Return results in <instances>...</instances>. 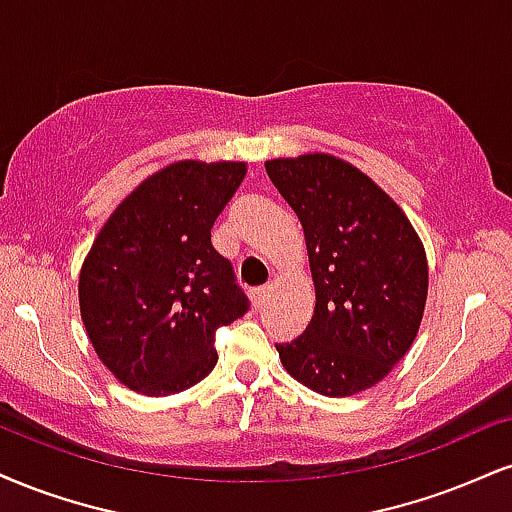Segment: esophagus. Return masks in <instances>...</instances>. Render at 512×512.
I'll return each mask as SVG.
<instances>
[{
    "instance_id": "34e87169",
    "label": "esophagus",
    "mask_w": 512,
    "mask_h": 512,
    "mask_svg": "<svg viewBox=\"0 0 512 512\" xmlns=\"http://www.w3.org/2000/svg\"><path fill=\"white\" fill-rule=\"evenodd\" d=\"M269 291H272V288H269V286H260V288H255V293H252V298H255V305H257V307H262L264 303H267Z\"/></svg>"
}]
</instances>
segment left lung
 I'll return each instance as SVG.
<instances>
[{
	"label": "left lung",
	"instance_id": "left-lung-1",
	"mask_svg": "<svg viewBox=\"0 0 512 512\" xmlns=\"http://www.w3.org/2000/svg\"><path fill=\"white\" fill-rule=\"evenodd\" d=\"M267 174L303 224L315 315L276 343L286 372L322 396L374 386L408 353L427 303L415 229L372 178L331 155L272 159Z\"/></svg>",
	"mask_w": 512,
	"mask_h": 512
}]
</instances>
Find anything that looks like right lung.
<instances>
[{
	"label": "right lung",
	"mask_w": 512,
	"mask_h": 512,
	"mask_svg": "<svg viewBox=\"0 0 512 512\" xmlns=\"http://www.w3.org/2000/svg\"><path fill=\"white\" fill-rule=\"evenodd\" d=\"M243 162H176L140 183L102 226L80 269V317L121 384L171 396L217 365V329L250 310L212 226Z\"/></svg>",
	"instance_id": "add662e5"
}]
</instances>
